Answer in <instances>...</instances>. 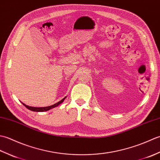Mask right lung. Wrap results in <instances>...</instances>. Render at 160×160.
Segmentation results:
<instances>
[{
  "instance_id": "add662e5",
  "label": "right lung",
  "mask_w": 160,
  "mask_h": 160,
  "mask_svg": "<svg viewBox=\"0 0 160 160\" xmlns=\"http://www.w3.org/2000/svg\"><path fill=\"white\" fill-rule=\"evenodd\" d=\"M66 98V97L65 98H64L62 100H61L60 101H59L58 102H57V103H56V104H53V105H52V106H49V107H29V106H28V105H26V104H25L24 103H22V104L24 105V106H25V107L26 108H28V109H29V110H31V111H36V112H42V111H48V110H49V109H51V108H54V107H57V106H58V105L60 104H61L62 102H64V99H65Z\"/></svg>"
}]
</instances>
